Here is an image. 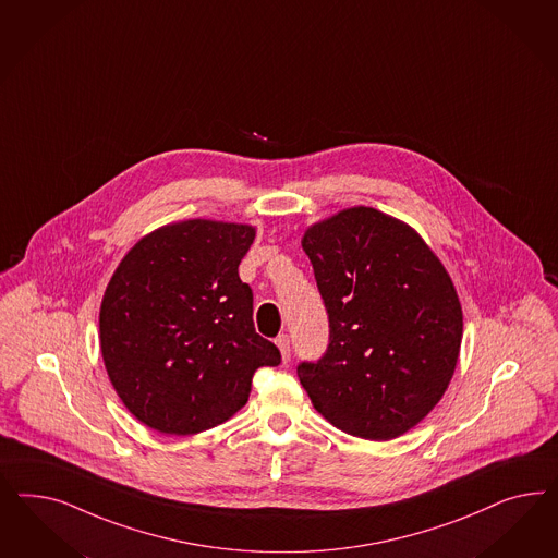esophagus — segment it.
I'll return each instance as SVG.
<instances>
[{
    "label": "esophagus",
    "mask_w": 558,
    "mask_h": 558,
    "mask_svg": "<svg viewBox=\"0 0 558 558\" xmlns=\"http://www.w3.org/2000/svg\"><path fill=\"white\" fill-rule=\"evenodd\" d=\"M276 345H278V350H280V354H282V360L288 362V360H290V338H288L287 333H282V336L276 338Z\"/></svg>",
    "instance_id": "esophagus-1"
}]
</instances>
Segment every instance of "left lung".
Instances as JSON below:
<instances>
[{
    "label": "left lung",
    "instance_id": "obj_1",
    "mask_svg": "<svg viewBox=\"0 0 558 558\" xmlns=\"http://www.w3.org/2000/svg\"><path fill=\"white\" fill-rule=\"evenodd\" d=\"M329 345L301 362L313 407L355 438H399L438 405L457 368L462 306L415 229L371 206L304 231Z\"/></svg>",
    "mask_w": 558,
    "mask_h": 558
}]
</instances>
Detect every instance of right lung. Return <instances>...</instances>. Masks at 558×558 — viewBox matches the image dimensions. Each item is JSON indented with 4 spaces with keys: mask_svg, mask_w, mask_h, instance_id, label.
Here are the masks:
<instances>
[{
    "mask_svg": "<svg viewBox=\"0 0 558 558\" xmlns=\"http://www.w3.org/2000/svg\"><path fill=\"white\" fill-rule=\"evenodd\" d=\"M252 225L190 219L143 236L100 306L104 366L120 401L155 432L192 436L247 403L254 372L278 366L255 333L254 292L239 264Z\"/></svg>",
    "mask_w": 558,
    "mask_h": 558,
    "instance_id": "add662e5",
    "label": "right lung"
}]
</instances>
